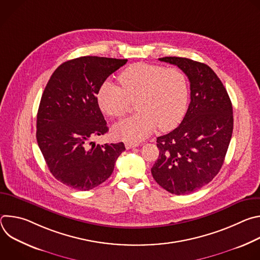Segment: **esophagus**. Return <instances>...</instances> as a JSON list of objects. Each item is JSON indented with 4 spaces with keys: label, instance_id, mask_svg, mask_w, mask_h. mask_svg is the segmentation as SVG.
I'll list each match as a JSON object with an SVG mask.
<instances>
[{
    "label": "esophagus",
    "instance_id": "34e87169",
    "mask_svg": "<svg viewBox=\"0 0 260 260\" xmlns=\"http://www.w3.org/2000/svg\"><path fill=\"white\" fill-rule=\"evenodd\" d=\"M124 145H125L126 149H131V148H134V147H139L141 144L140 143H133V142H125Z\"/></svg>",
    "mask_w": 260,
    "mask_h": 260
}]
</instances>
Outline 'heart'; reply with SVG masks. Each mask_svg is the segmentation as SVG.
<instances>
[{
    "mask_svg": "<svg viewBox=\"0 0 260 260\" xmlns=\"http://www.w3.org/2000/svg\"><path fill=\"white\" fill-rule=\"evenodd\" d=\"M121 87L106 81L98 92V103L104 113L120 118L137 100L139 112L119 122L115 135L126 141H140L159 126L175 127L182 119L188 101L186 77L176 68L137 62L122 70L118 76Z\"/></svg>",
    "mask_w": 260,
    "mask_h": 260,
    "instance_id": "heart-1",
    "label": "heart"
}]
</instances>
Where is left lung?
Here are the masks:
<instances>
[{
	"label": "left lung",
	"mask_w": 260,
	"mask_h": 260,
	"mask_svg": "<svg viewBox=\"0 0 260 260\" xmlns=\"http://www.w3.org/2000/svg\"><path fill=\"white\" fill-rule=\"evenodd\" d=\"M181 69L190 82V104L181 124L157 138L158 159L151 169L167 191L183 196L211 182L224 162L234 129L225 87L206 63L185 57L159 58Z\"/></svg>",
	"instance_id": "obj_1"
}]
</instances>
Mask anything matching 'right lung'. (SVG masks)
I'll return each mask as SVG.
<instances>
[{"label":"right lung","instance_id":"obj_1","mask_svg":"<svg viewBox=\"0 0 260 260\" xmlns=\"http://www.w3.org/2000/svg\"><path fill=\"white\" fill-rule=\"evenodd\" d=\"M127 59L81 56L61 63L51 75L37 114V142L50 173L76 190H89L113 173L122 142L95 145L109 128L96 94Z\"/></svg>","mask_w":260,"mask_h":260}]
</instances>
